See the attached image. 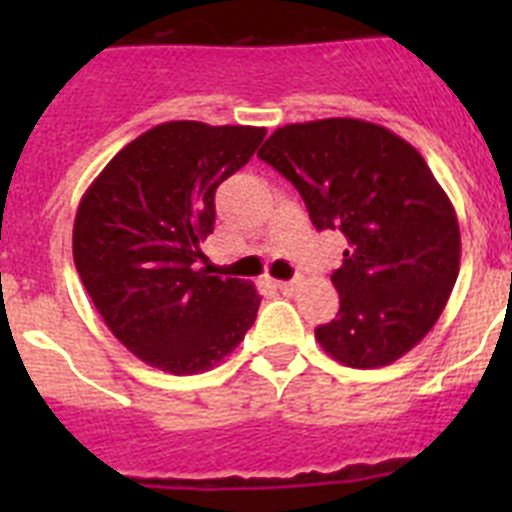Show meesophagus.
<instances>
[{"mask_svg": "<svg viewBox=\"0 0 512 512\" xmlns=\"http://www.w3.org/2000/svg\"><path fill=\"white\" fill-rule=\"evenodd\" d=\"M279 292H284V295H292L297 289V279H289V282H277Z\"/></svg>", "mask_w": 512, "mask_h": 512, "instance_id": "obj_1", "label": "esophagus"}]
</instances>
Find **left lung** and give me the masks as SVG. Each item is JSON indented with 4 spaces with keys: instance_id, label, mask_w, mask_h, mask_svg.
Segmentation results:
<instances>
[{
    "instance_id": "left-lung-1",
    "label": "left lung",
    "mask_w": 512,
    "mask_h": 512,
    "mask_svg": "<svg viewBox=\"0 0 512 512\" xmlns=\"http://www.w3.org/2000/svg\"><path fill=\"white\" fill-rule=\"evenodd\" d=\"M259 158L295 184L315 228L346 235L330 277L341 307L315 328L325 354L377 369L418 346L449 302L461 256L454 205L425 158L354 117L284 125Z\"/></svg>"
}]
</instances>
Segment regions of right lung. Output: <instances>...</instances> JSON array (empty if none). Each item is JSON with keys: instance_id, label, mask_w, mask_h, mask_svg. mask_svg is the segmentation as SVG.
Returning a JSON list of instances; mask_svg holds the SVG:
<instances>
[{"instance_id": "obj_1", "label": "right lung", "mask_w": 512, "mask_h": 512, "mask_svg": "<svg viewBox=\"0 0 512 512\" xmlns=\"http://www.w3.org/2000/svg\"><path fill=\"white\" fill-rule=\"evenodd\" d=\"M264 128L161 122L122 148L81 197L74 264L122 346L169 374L233 354L259 312L251 282L200 269L215 189L251 161Z\"/></svg>"}]
</instances>
